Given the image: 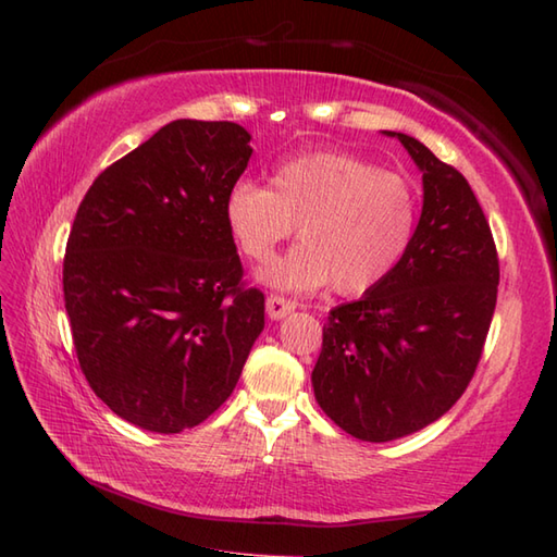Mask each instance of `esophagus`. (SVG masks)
<instances>
[{"label": "esophagus", "instance_id": "34e87169", "mask_svg": "<svg viewBox=\"0 0 557 557\" xmlns=\"http://www.w3.org/2000/svg\"><path fill=\"white\" fill-rule=\"evenodd\" d=\"M294 309H297V304H294L292 299L280 297V294H270L268 301H265V311H268L272 321H280V318L289 315Z\"/></svg>", "mask_w": 557, "mask_h": 557}]
</instances>
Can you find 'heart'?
Returning <instances> with one entry per match:
<instances>
[{
    "label": "heart",
    "instance_id": "1",
    "mask_svg": "<svg viewBox=\"0 0 557 557\" xmlns=\"http://www.w3.org/2000/svg\"><path fill=\"white\" fill-rule=\"evenodd\" d=\"M224 222L256 263L297 227L301 242L260 270L268 285L311 292L333 282L337 294H363L407 256L419 200L405 176L351 152L315 150L282 162L270 186L236 182L224 198Z\"/></svg>",
    "mask_w": 557,
    "mask_h": 557
}]
</instances>
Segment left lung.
Returning a JSON list of instances; mask_svg holds the SVG:
<instances>
[{"instance_id": "left-lung-1", "label": "left lung", "mask_w": 557, "mask_h": 557, "mask_svg": "<svg viewBox=\"0 0 557 557\" xmlns=\"http://www.w3.org/2000/svg\"><path fill=\"white\" fill-rule=\"evenodd\" d=\"M387 134L423 172L419 227L381 285L330 311L311 375L321 409L366 443L417 433L461 397L500 282L488 220L469 182L421 140Z\"/></svg>"}]
</instances>
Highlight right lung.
<instances>
[{
	"label": "right lung",
	"instance_id": "obj_1",
	"mask_svg": "<svg viewBox=\"0 0 557 557\" xmlns=\"http://www.w3.org/2000/svg\"><path fill=\"white\" fill-rule=\"evenodd\" d=\"M234 122L176 120L81 200L64 256L76 357L116 417L180 433L220 409L265 325L224 198L251 146Z\"/></svg>",
	"mask_w": 557,
	"mask_h": 557
}]
</instances>
